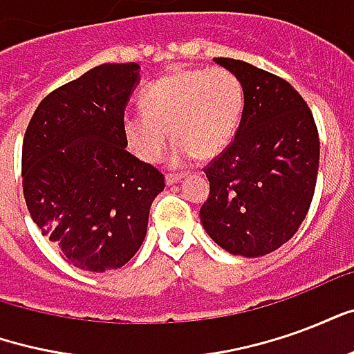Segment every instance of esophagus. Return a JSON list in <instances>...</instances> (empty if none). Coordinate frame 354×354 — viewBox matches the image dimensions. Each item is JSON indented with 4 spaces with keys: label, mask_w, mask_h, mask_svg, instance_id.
I'll use <instances>...</instances> for the list:
<instances>
[{
    "label": "esophagus",
    "mask_w": 354,
    "mask_h": 354,
    "mask_svg": "<svg viewBox=\"0 0 354 354\" xmlns=\"http://www.w3.org/2000/svg\"><path fill=\"white\" fill-rule=\"evenodd\" d=\"M184 176L185 174H167V176H165V182H167V185H174L178 184V182H182Z\"/></svg>",
    "instance_id": "esophagus-1"
}]
</instances>
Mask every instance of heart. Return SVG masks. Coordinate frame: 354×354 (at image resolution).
Masks as SVG:
<instances>
[{"label": "heart", "instance_id": "obj_1", "mask_svg": "<svg viewBox=\"0 0 354 354\" xmlns=\"http://www.w3.org/2000/svg\"><path fill=\"white\" fill-rule=\"evenodd\" d=\"M140 104L144 111L123 119L132 153L144 162L157 161L172 134L178 142L170 159L182 165L195 153L210 159L230 146L245 109V88L223 68L174 70L149 83Z\"/></svg>", "mask_w": 354, "mask_h": 354}]
</instances>
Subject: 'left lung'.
Masks as SVG:
<instances>
[{
	"instance_id": "left-lung-1",
	"label": "left lung",
	"mask_w": 354,
	"mask_h": 354,
	"mask_svg": "<svg viewBox=\"0 0 354 354\" xmlns=\"http://www.w3.org/2000/svg\"><path fill=\"white\" fill-rule=\"evenodd\" d=\"M245 88L235 140L205 169L210 193L201 223L225 252L258 258L294 237L311 207L319 132L288 81L235 58H214Z\"/></svg>"
}]
</instances>
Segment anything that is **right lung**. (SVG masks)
I'll return each instance as SVG.
<instances>
[{"label":"right lung","instance_id":"add662e5","mask_svg":"<svg viewBox=\"0 0 354 354\" xmlns=\"http://www.w3.org/2000/svg\"><path fill=\"white\" fill-rule=\"evenodd\" d=\"M140 66L102 64L37 106L22 144L30 216L68 263L119 269L144 243L165 178L127 151L124 108Z\"/></svg>","mask_w":354,"mask_h":354}]
</instances>
